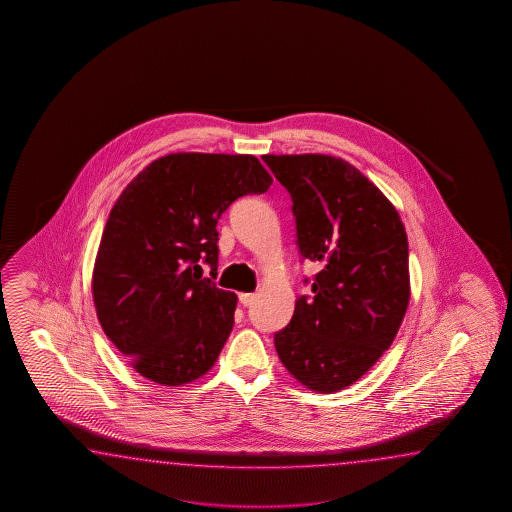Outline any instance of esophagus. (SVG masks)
Returning <instances> with one entry per match:
<instances>
[{"label": "esophagus", "instance_id": "1", "mask_svg": "<svg viewBox=\"0 0 512 512\" xmlns=\"http://www.w3.org/2000/svg\"><path fill=\"white\" fill-rule=\"evenodd\" d=\"M254 300H256V294L254 293H241L240 294V302L245 305V307H249V305L254 304Z\"/></svg>", "mask_w": 512, "mask_h": 512}]
</instances>
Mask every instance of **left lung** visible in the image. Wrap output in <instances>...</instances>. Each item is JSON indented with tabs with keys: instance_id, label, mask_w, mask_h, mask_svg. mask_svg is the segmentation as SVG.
Wrapping results in <instances>:
<instances>
[{
	"instance_id": "8db88e82",
	"label": "left lung",
	"mask_w": 512,
	"mask_h": 512,
	"mask_svg": "<svg viewBox=\"0 0 512 512\" xmlns=\"http://www.w3.org/2000/svg\"><path fill=\"white\" fill-rule=\"evenodd\" d=\"M263 161L291 194L302 258L322 265L313 294L296 300L274 346L305 388L344 390L381 359L403 324L410 302L403 221L344 159L304 153L263 155Z\"/></svg>"
}]
</instances>
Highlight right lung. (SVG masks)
Returning <instances> with one entry per match:
<instances>
[{
	"label": "right lung",
	"instance_id": "right-lung-1",
	"mask_svg": "<svg viewBox=\"0 0 512 512\" xmlns=\"http://www.w3.org/2000/svg\"><path fill=\"white\" fill-rule=\"evenodd\" d=\"M271 185L254 155L188 152L153 161L122 190L91 289L106 337L144 379L183 386L216 364L238 302L214 283L216 225L238 197Z\"/></svg>",
	"mask_w": 512,
	"mask_h": 512
}]
</instances>
